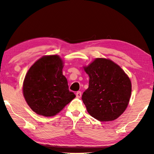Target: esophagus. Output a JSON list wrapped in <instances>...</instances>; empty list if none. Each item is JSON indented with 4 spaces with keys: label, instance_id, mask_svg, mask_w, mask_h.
Wrapping results in <instances>:
<instances>
[{
    "label": "esophagus",
    "instance_id": "obj_1",
    "mask_svg": "<svg viewBox=\"0 0 154 154\" xmlns=\"http://www.w3.org/2000/svg\"><path fill=\"white\" fill-rule=\"evenodd\" d=\"M76 96L77 98H80L81 96H82V92H81L80 91H78V92H76Z\"/></svg>",
    "mask_w": 154,
    "mask_h": 154
}]
</instances>
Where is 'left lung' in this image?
Segmentation results:
<instances>
[{
  "instance_id": "left-lung-1",
  "label": "left lung",
  "mask_w": 154,
  "mask_h": 154,
  "mask_svg": "<svg viewBox=\"0 0 154 154\" xmlns=\"http://www.w3.org/2000/svg\"><path fill=\"white\" fill-rule=\"evenodd\" d=\"M84 70L90 77L89 87L82 98L88 113L101 122L118 118L131 95L129 77L118 64L105 58H96Z\"/></svg>"
}]
</instances>
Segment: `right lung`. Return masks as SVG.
<instances>
[{
	"mask_svg": "<svg viewBox=\"0 0 154 154\" xmlns=\"http://www.w3.org/2000/svg\"><path fill=\"white\" fill-rule=\"evenodd\" d=\"M58 56H43L28 70L23 84L25 100L36 113L45 117L58 113L75 96L62 75Z\"/></svg>",
	"mask_w": 154,
	"mask_h": 154,
	"instance_id": "right-lung-1",
	"label": "right lung"
}]
</instances>
